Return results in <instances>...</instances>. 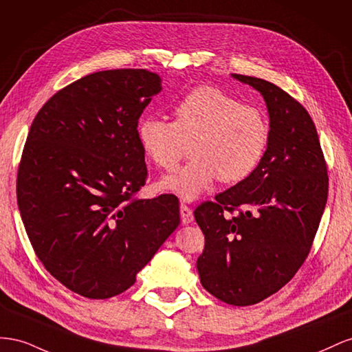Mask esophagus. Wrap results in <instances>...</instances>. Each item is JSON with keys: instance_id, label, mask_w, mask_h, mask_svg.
I'll use <instances>...</instances> for the list:
<instances>
[{"instance_id": "34e87169", "label": "esophagus", "mask_w": 352, "mask_h": 352, "mask_svg": "<svg viewBox=\"0 0 352 352\" xmlns=\"http://www.w3.org/2000/svg\"><path fill=\"white\" fill-rule=\"evenodd\" d=\"M179 215H182V223L183 224H190L193 221V210L186 204L179 205Z\"/></svg>"}]
</instances>
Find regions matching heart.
Instances as JSON below:
<instances>
[{
    "mask_svg": "<svg viewBox=\"0 0 352 352\" xmlns=\"http://www.w3.org/2000/svg\"><path fill=\"white\" fill-rule=\"evenodd\" d=\"M175 120L146 116L137 128L146 157L173 170L192 143V160L160 187L195 200L219 182L236 184L255 173L270 143V124L261 109L212 85L196 87L174 106Z\"/></svg>",
    "mask_w": 352,
    "mask_h": 352,
    "instance_id": "heart-1",
    "label": "heart"
}]
</instances>
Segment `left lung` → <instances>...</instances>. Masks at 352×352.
Returning <instances> with one entry per match:
<instances>
[{
	"label": "left lung",
	"mask_w": 352,
	"mask_h": 352,
	"mask_svg": "<svg viewBox=\"0 0 352 352\" xmlns=\"http://www.w3.org/2000/svg\"><path fill=\"white\" fill-rule=\"evenodd\" d=\"M233 78L263 94L270 143L252 175L195 209L205 234L197 271L210 295L246 307L276 294L304 264L324 212L329 177L305 107L264 79Z\"/></svg>",
	"instance_id": "8db88e82"
}]
</instances>
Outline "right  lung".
<instances>
[{
    "label": "right lung",
    "instance_id": "1",
    "mask_svg": "<svg viewBox=\"0 0 352 352\" xmlns=\"http://www.w3.org/2000/svg\"><path fill=\"white\" fill-rule=\"evenodd\" d=\"M146 69L87 75L39 109L17 170V205L45 270L72 292H125L179 224L178 199L146 184L137 126L162 85Z\"/></svg>",
    "mask_w": 352,
    "mask_h": 352
}]
</instances>
